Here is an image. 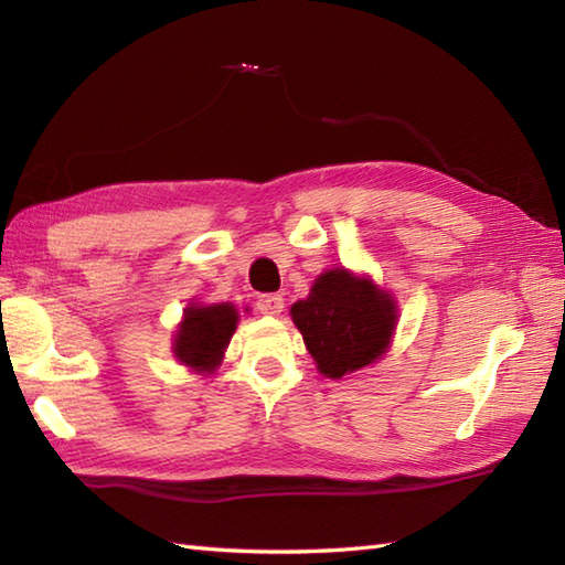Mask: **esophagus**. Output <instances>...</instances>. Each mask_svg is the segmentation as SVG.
<instances>
[{
	"label": "esophagus",
	"instance_id": "esophagus-1",
	"mask_svg": "<svg viewBox=\"0 0 565 565\" xmlns=\"http://www.w3.org/2000/svg\"><path fill=\"white\" fill-rule=\"evenodd\" d=\"M256 307L260 313H266V316H280L285 309V299L280 295H260Z\"/></svg>",
	"mask_w": 565,
	"mask_h": 565
}]
</instances>
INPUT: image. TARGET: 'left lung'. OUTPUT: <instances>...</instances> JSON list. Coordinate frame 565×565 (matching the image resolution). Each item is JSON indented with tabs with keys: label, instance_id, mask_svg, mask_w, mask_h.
I'll return each instance as SVG.
<instances>
[{
	"label": "left lung",
	"instance_id": "obj_1",
	"mask_svg": "<svg viewBox=\"0 0 565 565\" xmlns=\"http://www.w3.org/2000/svg\"><path fill=\"white\" fill-rule=\"evenodd\" d=\"M290 316L319 374L342 379L376 364L388 352L401 309L369 275L338 266L313 280Z\"/></svg>",
	"mask_w": 565,
	"mask_h": 565
}]
</instances>
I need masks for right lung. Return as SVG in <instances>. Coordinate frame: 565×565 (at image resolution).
<instances>
[{"label": "right lung", "instance_id": "add662e5", "mask_svg": "<svg viewBox=\"0 0 565 565\" xmlns=\"http://www.w3.org/2000/svg\"><path fill=\"white\" fill-rule=\"evenodd\" d=\"M239 311L232 301H220V305L189 301L172 340L177 362L199 376L213 374L225 360V350L235 335Z\"/></svg>", "mask_w": 565, "mask_h": 565}]
</instances>
